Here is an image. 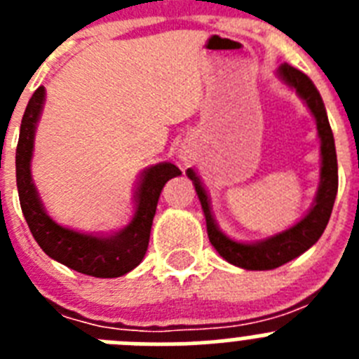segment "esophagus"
Wrapping results in <instances>:
<instances>
[{
	"label": "esophagus",
	"mask_w": 359,
	"mask_h": 359,
	"mask_svg": "<svg viewBox=\"0 0 359 359\" xmlns=\"http://www.w3.org/2000/svg\"><path fill=\"white\" fill-rule=\"evenodd\" d=\"M182 158H185V154H182Z\"/></svg>",
	"instance_id": "obj_1"
}]
</instances>
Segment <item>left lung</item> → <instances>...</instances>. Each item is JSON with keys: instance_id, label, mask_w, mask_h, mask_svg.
<instances>
[{"instance_id": "left-lung-1", "label": "left lung", "mask_w": 359, "mask_h": 359, "mask_svg": "<svg viewBox=\"0 0 359 359\" xmlns=\"http://www.w3.org/2000/svg\"><path fill=\"white\" fill-rule=\"evenodd\" d=\"M278 75H280L282 81L290 84L306 100L307 107L315 115L316 129H318V136L322 140V147H320V151H322L320 187L315 205L309 210V214L302 221H298L294 226H291L290 230L277 233V236L268 237V239L253 244L239 243V241L226 237L223 231L219 230L214 215H212L208 194L203 189L194 170L187 169V176L194 183L203 212H205L208 239H210L212 246L230 264H236L244 269H275L278 266L293 261L294 257L302 255L306 250H309L320 239V236L327 226L332 205H334L336 199V192H338V161H336L334 138H332L327 113H325V106H323L318 90H316L315 84L311 82L306 73L286 65V62L280 65Z\"/></svg>"}]
</instances>
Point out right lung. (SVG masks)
Wrapping results in <instances>:
<instances>
[{
    "mask_svg": "<svg viewBox=\"0 0 359 359\" xmlns=\"http://www.w3.org/2000/svg\"><path fill=\"white\" fill-rule=\"evenodd\" d=\"M43 102L44 88L39 86L25 109L15 149L19 203L32 236L46 255L79 273L98 278H115L129 273L140 264L147 252L152 217L156 214L161 189L170 177L180 176L182 170L172 163H158L145 169L136 187V212L131 223L113 236L100 237L62 226L46 214L36 187L32 183L30 160L34 151V133Z\"/></svg>",
    "mask_w": 359,
    "mask_h": 359,
    "instance_id": "obj_1",
    "label": "right lung"
}]
</instances>
